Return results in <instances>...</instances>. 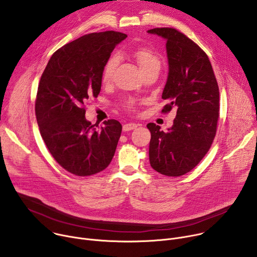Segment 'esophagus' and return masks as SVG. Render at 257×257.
Masks as SVG:
<instances>
[{
	"label": "esophagus",
	"mask_w": 257,
	"mask_h": 257,
	"mask_svg": "<svg viewBox=\"0 0 257 257\" xmlns=\"http://www.w3.org/2000/svg\"><path fill=\"white\" fill-rule=\"evenodd\" d=\"M137 127H138V125L135 123H126L123 125V131H130V130L136 129Z\"/></svg>",
	"instance_id": "1"
}]
</instances>
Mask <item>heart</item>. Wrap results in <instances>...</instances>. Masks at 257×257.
Listing matches in <instances>:
<instances>
[{
  "mask_svg": "<svg viewBox=\"0 0 257 257\" xmlns=\"http://www.w3.org/2000/svg\"><path fill=\"white\" fill-rule=\"evenodd\" d=\"M133 55L139 65L141 71L143 72V74L145 72H149L152 70L160 71L161 60L155 52H153L149 49H145V48H140V49L136 50ZM118 62H119V58L116 55L112 56L105 62L104 66L102 68V72H101V81L103 83H107L109 80L112 79V76H113L114 71L118 65ZM126 105L129 108H133L134 101L128 100L126 102Z\"/></svg>",
  "mask_w": 257,
  "mask_h": 257,
  "instance_id": "heart-1",
  "label": "heart"
}]
</instances>
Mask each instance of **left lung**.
Masks as SVG:
<instances>
[{
	"instance_id": "left-lung-1",
	"label": "left lung",
	"mask_w": 257,
	"mask_h": 257,
	"mask_svg": "<svg viewBox=\"0 0 257 257\" xmlns=\"http://www.w3.org/2000/svg\"><path fill=\"white\" fill-rule=\"evenodd\" d=\"M148 32L167 41L169 74L162 98L169 103L162 112L177 109L167 132L148 124L150 163L162 175L179 177L195 168L210 149L218 120V86L207 55L185 34L169 27Z\"/></svg>"
}]
</instances>
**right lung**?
Here are the masks:
<instances>
[{"instance_id":"add662e5","label":"right lung","mask_w":257,"mask_h":257,"mask_svg":"<svg viewBox=\"0 0 257 257\" xmlns=\"http://www.w3.org/2000/svg\"><path fill=\"white\" fill-rule=\"evenodd\" d=\"M126 38L112 30L85 34L56 51L41 77L36 121L51 155L71 174L99 173L115 155L122 125L107 120L97 129L86 120L84 103L97 97L102 68Z\"/></svg>"}]
</instances>
